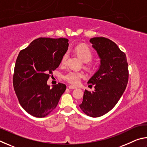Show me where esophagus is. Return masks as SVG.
Listing matches in <instances>:
<instances>
[{
  "label": "esophagus",
  "instance_id": "esophagus-1",
  "mask_svg": "<svg viewBox=\"0 0 147 147\" xmlns=\"http://www.w3.org/2000/svg\"><path fill=\"white\" fill-rule=\"evenodd\" d=\"M69 89H76V87H74V86H69Z\"/></svg>",
  "mask_w": 147,
  "mask_h": 147
}]
</instances>
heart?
I'll return each mask as SVG.
<instances>
[{"label": "heart", "mask_w": 147, "mask_h": 147, "mask_svg": "<svg viewBox=\"0 0 147 147\" xmlns=\"http://www.w3.org/2000/svg\"><path fill=\"white\" fill-rule=\"evenodd\" d=\"M76 54L80 58L82 59V61L84 63H89L91 61L93 58V54L92 52L88 47L84 45H78L74 49ZM68 55L65 53L63 56L61 58V64H65L66 63ZM84 78V74L80 72L71 71L66 73L63 76V78L65 80H66L69 84H73V85H78L80 82L82 78Z\"/></svg>", "instance_id": "heart-1"}]
</instances>
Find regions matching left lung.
Returning <instances> with one entry per match:
<instances>
[{"label":"left lung","mask_w":147,"mask_h":147,"mask_svg":"<svg viewBox=\"0 0 147 147\" xmlns=\"http://www.w3.org/2000/svg\"><path fill=\"white\" fill-rule=\"evenodd\" d=\"M89 42L100 64L88 82L94 85V91L86 89L79 106L87 115L98 117L113 109L123 95L128 81V67L126 54L110 39L93 38Z\"/></svg>","instance_id":"obj_1"}]
</instances>
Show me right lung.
Wrapping results in <instances>:
<instances>
[{"mask_svg": "<svg viewBox=\"0 0 147 147\" xmlns=\"http://www.w3.org/2000/svg\"><path fill=\"white\" fill-rule=\"evenodd\" d=\"M65 38H40L20 51L15 65L13 84L19 103L26 112L44 117L56 108L66 89L63 84H47L68 49Z\"/></svg>", "mask_w": 147, "mask_h": 147, "instance_id": "add662e5", "label": "right lung"}]
</instances>
